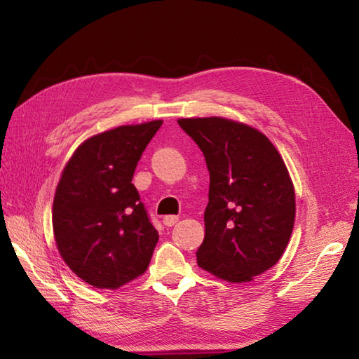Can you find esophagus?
<instances>
[{
    "label": "esophagus",
    "instance_id": "obj_1",
    "mask_svg": "<svg viewBox=\"0 0 359 359\" xmlns=\"http://www.w3.org/2000/svg\"><path fill=\"white\" fill-rule=\"evenodd\" d=\"M177 220H179L177 216H165L163 224H165V226H172L175 222H177Z\"/></svg>",
    "mask_w": 359,
    "mask_h": 359
}]
</instances>
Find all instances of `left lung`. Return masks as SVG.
Segmentation results:
<instances>
[{
    "label": "left lung",
    "mask_w": 359,
    "mask_h": 359,
    "mask_svg": "<svg viewBox=\"0 0 359 359\" xmlns=\"http://www.w3.org/2000/svg\"><path fill=\"white\" fill-rule=\"evenodd\" d=\"M210 171L205 239L197 264L250 282L276 264L293 231L294 188L278 149L257 129L222 117L180 118Z\"/></svg>",
    "instance_id": "1"
}]
</instances>
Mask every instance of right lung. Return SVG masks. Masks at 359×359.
Instances as JSON below:
<instances>
[{
    "mask_svg": "<svg viewBox=\"0 0 359 359\" xmlns=\"http://www.w3.org/2000/svg\"><path fill=\"white\" fill-rule=\"evenodd\" d=\"M162 123L118 126L90 137L58 182L52 210L58 251L95 288H118L148 269L158 233L131 180Z\"/></svg>",
    "mask_w": 359,
    "mask_h": 359,
    "instance_id": "right-lung-1",
    "label": "right lung"
}]
</instances>
